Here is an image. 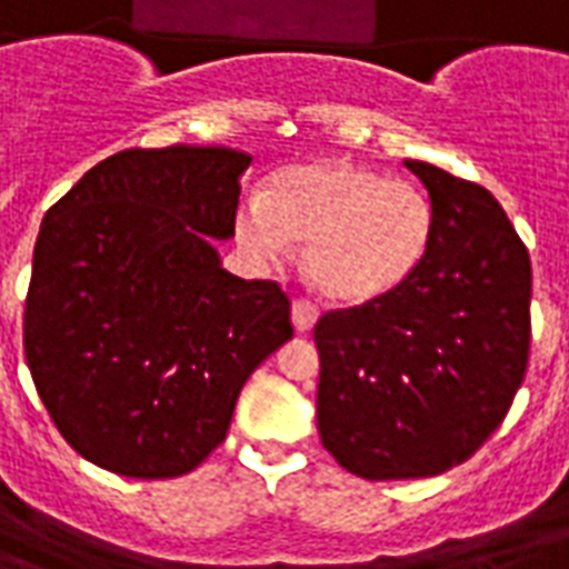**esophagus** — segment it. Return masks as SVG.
Listing matches in <instances>:
<instances>
[{
    "mask_svg": "<svg viewBox=\"0 0 569 569\" xmlns=\"http://www.w3.org/2000/svg\"><path fill=\"white\" fill-rule=\"evenodd\" d=\"M320 320V310L313 308L310 301H292V326L298 335H308Z\"/></svg>",
    "mask_w": 569,
    "mask_h": 569,
    "instance_id": "34e87169",
    "label": "esophagus"
}]
</instances>
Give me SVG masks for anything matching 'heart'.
<instances>
[{"instance_id":"obj_1","label":"heart","mask_w":569,"mask_h":569,"mask_svg":"<svg viewBox=\"0 0 569 569\" xmlns=\"http://www.w3.org/2000/svg\"><path fill=\"white\" fill-rule=\"evenodd\" d=\"M234 237L252 259L283 261L305 243L308 283L335 305H369L418 271L436 237L423 188L345 158L289 163L234 216Z\"/></svg>"}]
</instances>
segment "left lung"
Wrapping results in <instances>:
<instances>
[{"label": "left lung", "instance_id": "1", "mask_svg": "<svg viewBox=\"0 0 569 569\" xmlns=\"http://www.w3.org/2000/svg\"><path fill=\"white\" fill-rule=\"evenodd\" d=\"M436 237L390 296L326 313L317 427L326 451L371 481L439 476L490 439L525 381L530 256L488 188L411 161Z\"/></svg>", "mask_w": 569, "mask_h": 569}]
</instances>
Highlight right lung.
Here are the masks:
<instances>
[{"label":"right lung","mask_w":569,"mask_h":569,"mask_svg":"<svg viewBox=\"0 0 569 569\" xmlns=\"http://www.w3.org/2000/svg\"><path fill=\"white\" fill-rule=\"evenodd\" d=\"M252 154L124 149L51 210L32 252L23 350L76 451L128 478L186 476L234 418L252 371L292 338L271 280L222 268Z\"/></svg>","instance_id":"add662e5"}]
</instances>
